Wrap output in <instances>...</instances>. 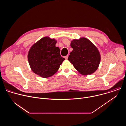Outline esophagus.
I'll use <instances>...</instances> for the list:
<instances>
[{
  "instance_id": "34e87169",
  "label": "esophagus",
  "mask_w": 126,
  "mask_h": 126,
  "mask_svg": "<svg viewBox=\"0 0 126 126\" xmlns=\"http://www.w3.org/2000/svg\"><path fill=\"white\" fill-rule=\"evenodd\" d=\"M65 59H68V55H67V56H65Z\"/></svg>"
}]
</instances>
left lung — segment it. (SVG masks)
Returning a JSON list of instances; mask_svg holds the SVG:
<instances>
[{
  "label": "left lung",
  "mask_w": 126,
  "mask_h": 126,
  "mask_svg": "<svg viewBox=\"0 0 126 126\" xmlns=\"http://www.w3.org/2000/svg\"><path fill=\"white\" fill-rule=\"evenodd\" d=\"M73 51L68 59L79 72L84 75H90L97 70L101 60L97 48L89 40L81 38L71 42Z\"/></svg>",
  "instance_id": "obj_1"
}]
</instances>
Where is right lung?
<instances>
[{
    "label": "right lung",
    "instance_id": "1",
    "mask_svg": "<svg viewBox=\"0 0 126 126\" xmlns=\"http://www.w3.org/2000/svg\"><path fill=\"white\" fill-rule=\"evenodd\" d=\"M56 41L44 37L33 44L28 54V60L33 72L42 78L54 74L65 60L60 50L56 47Z\"/></svg>",
    "mask_w": 126,
    "mask_h": 126
}]
</instances>
